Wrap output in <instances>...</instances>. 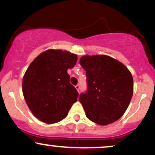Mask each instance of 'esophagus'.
Returning a JSON list of instances; mask_svg holds the SVG:
<instances>
[{"instance_id": "1", "label": "esophagus", "mask_w": 155, "mask_h": 155, "mask_svg": "<svg viewBox=\"0 0 155 155\" xmlns=\"http://www.w3.org/2000/svg\"><path fill=\"white\" fill-rule=\"evenodd\" d=\"M75 87L76 89V90L78 91V92H79V85H76Z\"/></svg>"}]
</instances>
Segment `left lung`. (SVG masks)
Instances as JSON below:
<instances>
[{"label": "left lung", "instance_id": "8db88e82", "mask_svg": "<svg viewBox=\"0 0 155 155\" xmlns=\"http://www.w3.org/2000/svg\"><path fill=\"white\" fill-rule=\"evenodd\" d=\"M79 63L87 79V91L79 99L87 117L99 125L116 122L132 99L130 71L123 63L105 54L84 55Z\"/></svg>", "mask_w": 155, "mask_h": 155}]
</instances>
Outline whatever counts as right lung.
Listing matches in <instances>:
<instances>
[{
  "label": "right lung",
  "instance_id": "add662e5",
  "mask_svg": "<svg viewBox=\"0 0 155 155\" xmlns=\"http://www.w3.org/2000/svg\"><path fill=\"white\" fill-rule=\"evenodd\" d=\"M77 61V55L62 49H48L37 56L22 79L24 98L34 116L47 124L67 117L79 94L70 84L68 69Z\"/></svg>",
  "mask_w": 155,
  "mask_h": 155
}]
</instances>
